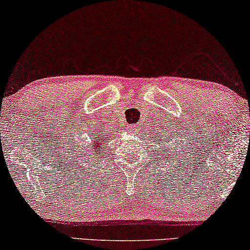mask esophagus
I'll return each mask as SVG.
<instances>
[{"label":"esophagus","mask_w":250,"mask_h":250,"mask_svg":"<svg viewBox=\"0 0 250 250\" xmlns=\"http://www.w3.org/2000/svg\"><path fill=\"white\" fill-rule=\"evenodd\" d=\"M135 128H136V126H135ZM132 129H134V127H132Z\"/></svg>","instance_id":"1"}]
</instances>
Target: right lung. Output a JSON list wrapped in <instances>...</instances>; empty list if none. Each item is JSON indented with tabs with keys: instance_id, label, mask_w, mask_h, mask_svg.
Returning <instances> with one entry per match:
<instances>
[{
	"instance_id": "add662e5",
	"label": "right lung",
	"mask_w": 250,
	"mask_h": 250,
	"mask_svg": "<svg viewBox=\"0 0 250 250\" xmlns=\"http://www.w3.org/2000/svg\"><path fill=\"white\" fill-rule=\"evenodd\" d=\"M101 141H104V138H101V135H99V136H97V138H95V140H94V148L93 146H92V145H91V148L88 149V150H92V149H94V152L95 151H99V150H102V149H100V142Z\"/></svg>"
}]
</instances>
